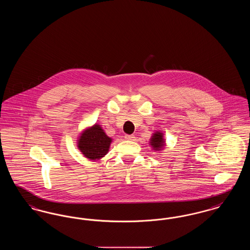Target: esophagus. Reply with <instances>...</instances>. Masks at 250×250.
<instances>
[{"instance_id":"1","label":"esophagus","mask_w":250,"mask_h":250,"mask_svg":"<svg viewBox=\"0 0 250 250\" xmlns=\"http://www.w3.org/2000/svg\"><path fill=\"white\" fill-rule=\"evenodd\" d=\"M125 139L127 141H134L135 140V136L134 135H125Z\"/></svg>"}]
</instances>
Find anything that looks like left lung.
<instances>
[{"instance_id":"left-lung-1","label":"left lung","mask_w":250,"mask_h":250,"mask_svg":"<svg viewBox=\"0 0 250 250\" xmlns=\"http://www.w3.org/2000/svg\"><path fill=\"white\" fill-rule=\"evenodd\" d=\"M150 142H151L150 143L151 145L153 146V148L155 149V151L160 150L164 146V143H165V141L163 139V134L157 131L156 133L153 135V137H152Z\"/></svg>"}]
</instances>
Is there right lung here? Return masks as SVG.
<instances>
[{
	"instance_id": "add662e5",
	"label": "right lung",
	"mask_w": 250,
	"mask_h": 250,
	"mask_svg": "<svg viewBox=\"0 0 250 250\" xmlns=\"http://www.w3.org/2000/svg\"><path fill=\"white\" fill-rule=\"evenodd\" d=\"M111 139L108 138L99 125H95L82 134L78 147L81 152L92 160L99 159L107 155Z\"/></svg>"
}]
</instances>
